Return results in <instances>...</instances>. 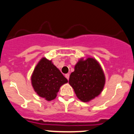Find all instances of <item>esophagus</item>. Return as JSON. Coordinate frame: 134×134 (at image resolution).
Wrapping results in <instances>:
<instances>
[{
  "instance_id": "obj_1",
  "label": "esophagus",
  "mask_w": 134,
  "mask_h": 134,
  "mask_svg": "<svg viewBox=\"0 0 134 134\" xmlns=\"http://www.w3.org/2000/svg\"><path fill=\"white\" fill-rule=\"evenodd\" d=\"M65 78H67V80L69 79V74H66V75H65Z\"/></svg>"
}]
</instances>
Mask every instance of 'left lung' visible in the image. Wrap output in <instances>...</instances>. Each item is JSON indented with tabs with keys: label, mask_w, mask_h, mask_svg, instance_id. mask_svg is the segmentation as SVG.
<instances>
[{
	"label": "left lung",
	"mask_w": 134,
	"mask_h": 134,
	"mask_svg": "<svg viewBox=\"0 0 134 134\" xmlns=\"http://www.w3.org/2000/svg\"><path fill=\"white\" fill-rule=\"evenodd\" d=\"M105 82L102 67L97 59L91 57L78 60L69 80L78 99L84 102L98 97L103 90Z\"/></svg>",
	"instance_id": "1"
}]
</instances>
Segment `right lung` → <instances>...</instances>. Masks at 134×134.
Segmentation results:
<instances>
[{"mask_svg": "<svg viewBox=\"0 0 134 134\" xmlns=\"http://www.w3.org/2000/svg\"><path fill=\"white\" fill-rule=\"evenodd\" d=\"M31 82L34 91L40 97L51 101L56 98L61 86L68 80L52 60L42 58L32 72Z\"/></svg>", "mask_w": 134, "mask_h": 134, "instance_id": "add662e5", "label": "right lung"}]
</instances>
